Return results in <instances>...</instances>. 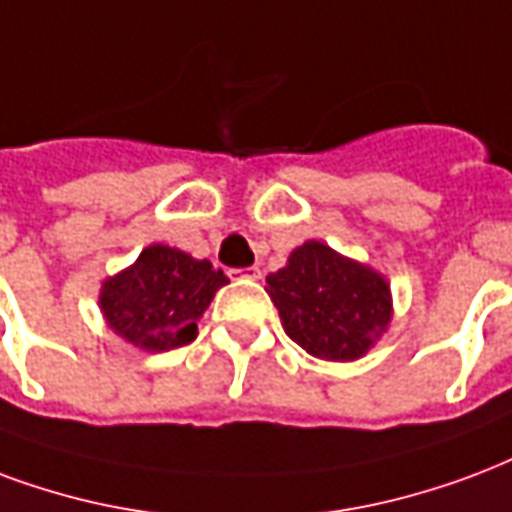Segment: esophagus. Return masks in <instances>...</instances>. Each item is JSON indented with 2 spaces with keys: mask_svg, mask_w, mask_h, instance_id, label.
I'll return each instance as SVG.
<instances>
[{
  "mask_svg": "<svg viewBox=\"0 0 512 512\" xmlns=\"http://www.w3.org/2000/svg\"><path fill=\"white\" fill-rule=\"evenodd\" d=\"M233 274H241L244 279H252V282H257L260 276H263V271L257 266H249V268H241V271H233Z\"/></svg>",
  "mask_w": 512,
  "mask_h": 512,
  "instance_id": "esophagus-1",
  "label": "esophagus"
}]
</instances>
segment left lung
Wrapping results in <instances>:
<instances>
[{
	"label": "left lung",
	"instance_id": "obj_1",
	"mask_svg": "<svg viewBox=\"0 0 512 512\" xmlns=\"http://www.w3.org/2000/svg\"><path fill=\"white\" fill-rule=\"evenodd\" d=\"M266 285L287 336L323 361H358L393 320L391 282L314 238Z\"/></svg>",
	"mask_w": 512,
	"mask_h": 512
}]
</instances>
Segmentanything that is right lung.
Segmentation results:
<instances>
[{
    "label": "right lung",
    "mask_w": 512,
    "mask_h": 512,
    "mask_svg": "<svg viewBox=\"0 0 512 512\" xmlns=\"http://www.w3.org/2000/svg\"><path fill=\"white\" fill-rule=\"evenodd\" d=\"M227 285L208 260L149 244L138 260L100 287V312L119 339L143 352H168L198 336V320Z\"/></svg>",
    "instance_id": "add662e5"
}]
</instances>
